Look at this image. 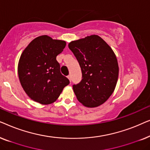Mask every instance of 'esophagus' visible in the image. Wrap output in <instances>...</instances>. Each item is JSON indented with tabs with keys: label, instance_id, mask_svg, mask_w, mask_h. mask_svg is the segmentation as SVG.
<instances>
[{
	"label": "esophagus",
	"instance_id": "1",
	"mask_svg": "<svg viewBox=\"0 0 150 150\" xmlns=\"http://www.w3.org/2000/svg\"><path fill=\"white\" fill-rule=\"evenodd\" d=\"M67 79H68L69 80V81H70V82H71V76H70V75L67 76Z\"/></svg>",
	"mask_w": 150,
	"mask_h": 150
}]
</instances>
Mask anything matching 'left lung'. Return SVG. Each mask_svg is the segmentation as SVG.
<instances>
[{"mask_svg": "<svg viewBox=\"0 0 150 150\" xmlns=\"http://www.w3.org/2000/svg\"><path fill=\"white\" fill-rule=\"evenodd\" d=\"M68 47L82 71L81 81L73 85L78 100L89 108L104 104L113 93L118 79L119 66L113 50L96 35L72 41Z\"/></svg>", "mask_w": 150, "mask_h": 150, "instance_id": "left-lung-1", "label": "left lung"}]
</instances>
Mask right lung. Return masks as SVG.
<instances>
[{
	"instance_id": "obj_1",
	"label": "right lung",
	"mask_w": 150,
	"mask_h": 150,
	"mask_svg": "<svg viewBox=\"0 0 150 150\" xmlns=\"http://www.w3.org/2000/svg\"><path fill=\"white\" fill-rule=\"evenodd\" d=\"M65 46V41L42 35L24 50L18 63V77L30 99L42 104H52L69 85V81L61 74L56 59Z\"/></svg>"
}]
</instances>
